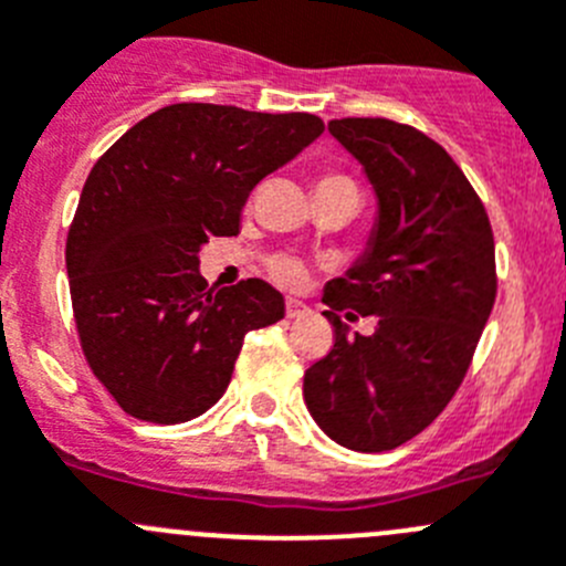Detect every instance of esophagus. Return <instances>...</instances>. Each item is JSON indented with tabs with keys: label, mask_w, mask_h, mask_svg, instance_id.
I'll use <instances>...</instances> for the list:
<instances>
[{
	"label": "esophagus",
	"mask_w": 566,
	"mask_h": 566,
	"mask_svg": "<svg viewBox=\"0 0 566 566\" xmlns=\"http://www.w3.org/2000/svg\"><path fill=\"white\" fill-rule=\"evenodd\" d=\"M311 314V308L305 303H300V300H286V316L289 319H300V316Z\"/></svg>",
	"instance_id": "obj_1"
}]
</instances>
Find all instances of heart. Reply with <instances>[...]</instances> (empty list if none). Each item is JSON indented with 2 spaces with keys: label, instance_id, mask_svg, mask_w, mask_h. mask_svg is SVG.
Returning <instances> with one entry per match:
<instances>
[{
  "label": "heart",
  "instance_id": "b5f03b06",
  "mask_svg": "<svg viewBox=\"0 0 566 566\" xmlns=\"http://www.w3.org/2000/svg\"><path fill=\"white\" fill-rule=\"evenodd\" d=\"M319 182H349V180L342 175H325ZM272 274L274 280L286 283V286H297L300 280H303V266H300L294 258H277V261L272 263Z\"/></svg>",
  "mask_w": 566,
  "mask_h": 566
}]
</instances>
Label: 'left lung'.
<instances>
[{
  "mask_svg": "<svg viewBox=\"0 0 566 566\" xmlns=\"http://www.w3.org/2000/svg\"><path fill=\"white\" fill-rule=\"evenodd\" d=\"M327 130L378 193L369 250L322 294L333 347L305 373L311 417L342 448L395 450L459 391L497 297L494 235L464 171L433 138L391 118H333ZM369 315L373 337L337 319Z\"/></svg>",
  "mask_w": 566,
  "mask_h": 566,
  "instance_id": "1",
  "label": "left lung"
}]
</instances>
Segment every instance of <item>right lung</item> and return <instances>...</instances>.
Segmentation results:
<instances>
[{
  "label": "right lung",
  "mask_w": 566,
  "mask_h": 566,
  "mask_svg": "<svg viewBox=\"0 0 566 566\" xmlns=\"http://www.w3.org/2000/svg\"><path fill=\"white\" fill-rule=\"evenodd\" d=\"M325 125L311 113L180 102L149 113L94 164L66 239L91 373L130 417L177 424L224 395L250 331L283 319L263 280L208 289L199 247L239 233L252 188Z\"/></svg>",
  "instance_id": "obj_1"
}]
</instances>
